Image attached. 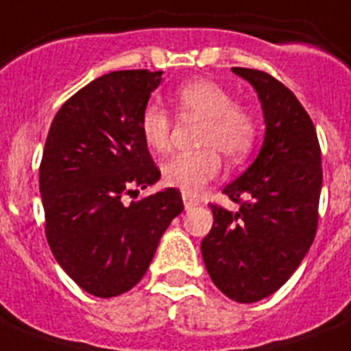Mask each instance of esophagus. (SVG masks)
<instances>
[{"label":"esophagus","mask_w":351,"mask_h":351,"mask_svg":"<svg viewBox=\"0 0 351 351\" xmlns=\"http://www.w3.org/2000/svg\"><path fill=\"white\" fill-rule=\"evenodd\" d=\"M184 206H186V209H193L195 208V206H198V200L197 198H193V197H189V195H184Z\"/></svg>","instance_id":"1"}]
</instances>
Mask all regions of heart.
<instances>
[{
    "label": "heart",
    "mask_w": 351,
    "mask_h": 351,
    "mask_svg": "<svg viewBox=\"0 0 351 351\" xmlns=\"http://www.w3.org/2000/svg\"><path fill=\"white\" fill-rule=\"evenodd\" d=\"M176 109L182 117L204 120L198 132L195 153L175 154L162 165L164 182L184 195H197L222 169V153L230 162H242L255 149L258 140V120L247 106L234 104V96L213 80L200 78L178 87ZM173 120L158 104H147L140 114V132L154 154L171 147Z\"/></svg>",
    "instance_id": "heart-1"
}]
</instances>
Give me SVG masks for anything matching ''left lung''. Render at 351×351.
Returning <instances> with one entry per match:
<instances>
[{"mask_svg":"<svg viewBox=\"0 0 351 351\" xmlns=\"http://www.w3.org/2000/svg\"><path fill=\"white\" fill-rule=\"evenodd\" d=\"M261 98L266 136L255 162L224 193L237 211L211 204L202 256L215 286L237 302L275 293L315 239L322 187L321 145L297 96L271 74L233 67Z\"/></svg>","mask_w":351,"mask_h":351,"instance_id":"obj_1","label":"left lung"}]
</instances>
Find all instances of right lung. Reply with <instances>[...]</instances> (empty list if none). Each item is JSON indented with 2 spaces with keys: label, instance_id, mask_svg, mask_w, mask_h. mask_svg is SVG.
Listing matches in <instances>:
<instances>
[{
  "label": "right lung",
  "instance_id": "1",
  "mask_svg": "<svg viewBox=\"0 0 351 351\" xmlns=\"http://www.w3.org/2000/svg\"><path fill=\"white\" fill-rule=\"evenodd\" d=\"M162 71H114L69 98L52 120L40 164L45 237L63 271L109 299L136 286L184 202L178 189L123 197L154 184L160 169L140 114Z\"/></svg>",
  "mask_w": 351,
  "mask_h": 351
}]
</instances>
